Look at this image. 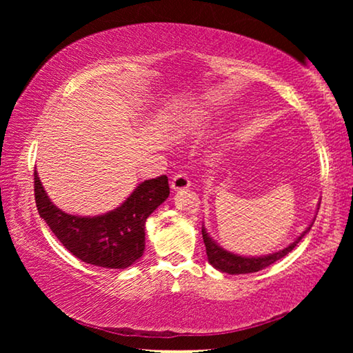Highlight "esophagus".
Returning a JSON list of instances; mask_svg holds the SVG:
<instances>
[{"label": "esophagus", "mask_w": 353, "mask_h": 353, "mask_svg": "<svg viewBox=\"0 0 353 353\" xmlns=\"http://www.w3.org/2000/svg\"><path fill=\"white\" fill-rule=\"evenodd\" d=\"M171 188L174 191H182L190 188V179L187 174H177L172 177L171 181Z\"/></svg>", "instance_id": "esophagus-1"}]
</instances>
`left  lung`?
<instances>
[{"instance_id": "obj_1", "label": "left lung", "mask_w": 353, "mask_h": 353, "mask_svg": "<svg viewBox=\"0 0 353 353\" xmlns=\"http://www.w3.org/2000/svg\"><path fill=\"white\" fill-rule=\"evenodd\" d=\"M319 205H321V202L318 204V208H316V214H318ZM313 223L310 224L307 229L303 230L302 234L299 235L291 244H288L286 248L277 250V252L260 255V256H250V255L244 256V255H238V254L230 252V250H225L224 248H221L210 235H208L207 229L202 225V238H204V243H205L208 263H210L214 270H218L221 272H227V274H250V272L261 271L270 265H272V263H276L277 260L283 259L286 254H290L291 250L296 248V244L308 234L310 229H312Z\"/></svg>"}]
</instances>
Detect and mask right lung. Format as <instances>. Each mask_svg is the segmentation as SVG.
Masks as SVG:
<instances>
[{
  "instance_id": "right-lung-1",
  "label": "right lung",
  "mask_w": 353,
  "mask_h": 353,
  "mask_svg": "<svg viewBox=\"0 0 353 353\" xmlns=\"http://www.w3.org/2000/svg\"><path fill=\"white\" fill-rule=\"evenodd\" d=\"M35 204L65 249L88 265L124 270L145 252V224L155 208L168 199V177L160 176L137 185L121 205L98 216L70 214L54 205L34 172Z\"/></svg>"
}]
</instances>
